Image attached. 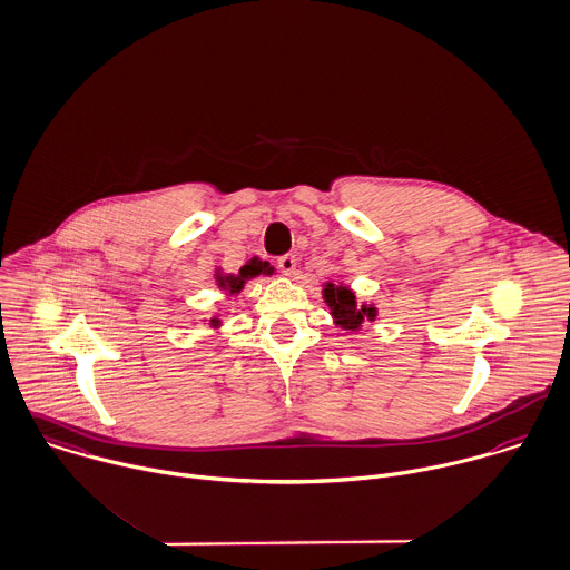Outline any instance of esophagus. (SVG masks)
Segmentation results:
<instances>
[{
    "label": "esophagus",
    "instance_id": "1",
    "mask_svg": "<svg viewBox=\"0 0 570 570\" xmlns=\"http://www.w3.org/2000/svg\"><path fill=\"white\" fill-rule=\"evenodd\" d=\"M278 269L285 274V276H292L296 272V256L292 254H285L278 258Z\"/></svg>",
    "mask_w": 570,
    "mask_h": 570
}]
</instances>
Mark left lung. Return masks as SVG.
<instances>
[{"instance_id":"left-lung-1","label":"left lung","mask_w":570,"mask_h":570,"mask_svg":"<svg viewBox=\"0 0 570 570\" xmlns=\"http://www.w3.org/2000/svg\"><path fill=\"white\" fill-rule=\"evenodd\" d=\"M323 296H325L327 307L332 309L334 323L341 325L343 330L358 332L365 321H374L376 314H379L374 305H358L356 294L345 285L325 283Z\"/></svg>"}]
</instances>
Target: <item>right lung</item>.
<instances>
[{
    "label": "right lung",
    "instance_id": "obj_1",
    "mask_svg": "<svg viewBox=\"0 0 570 570\" xmlns=\"http://www.w3.org/2000/svg\"><path fill=\"white\" fill-rule=\"evenodd\" d=\"M272 276L274 274V267L267 263V261H261L258 256H254L252 261H247V265H243L240 269H238V274H227V276H223L220 272H216V285L223 289V292H227L229 296H234V294H238L240 289H243V285L249 281V278H256V276ZM220 325V321L214 316L212 321H209V327H218Z\"/></svg>",
    "mask_w": 570,
    "mask_h": 570
}]
</instances>
